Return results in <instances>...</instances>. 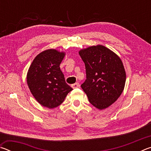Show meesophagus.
<instances>
[{"label":"esophagus","instance_id":"esophagus-1","mask_svg":"<svg viewBox=\"0 0 151 151\" xmlns=\"http://www.w3.org/2000/svg\"><path fill=\"white\" fill-rule=\"evenodd\" d=\"M71 86H72L73 88H78L79 86H80V85H79V83H76L75 84H73V85H71Z\"/></svg>","mask_w":151,"mask_h":151}]
</instances>
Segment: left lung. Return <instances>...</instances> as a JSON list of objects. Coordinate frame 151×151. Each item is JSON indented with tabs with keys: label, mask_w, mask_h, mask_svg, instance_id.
I'll use <instances>...</instances> for the list:
<instances>
[{
	"label": "left lung",
	"mask_w": 151,
	"mask_h": 151,
	"mask_svg": "<svg viewBox=\"0 0 151 151\" xmlns=\"http://www.w3.org/2000/svg\"><path fill=\"white\" fill-rule=\"evenodd\" d=\"M78 53L85 63L86 74L82 88L94 107L108 108L124 88L126 72L121 58L101 45L81 49Z\"/></svg>",
	"instance_id": "1"
}]
</instances>
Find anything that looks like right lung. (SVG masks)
I'll use <instances>...</instances> for the list:
<instances>
[{"instance_id": "add662e5", "label": "right lung", "mask_w": 151, "mask_h": 151, "mask_svg": "<svg viewBox=\"0 0 151 151\" xmlns=\"http://www.w3.org/2000/svg\"><path fill=\"white\" fill-rule=\"evenodd\" d=\"M65 55L52 48L45 50L35 58L28 70L27 81L30 92L38 103L48 109L59 106L73 90L60 68Z\"/></svg>"}]
</instances>
